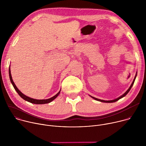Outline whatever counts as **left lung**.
<instances>
[{"instance_id":"obj_1","label":"left lung","mask_w":146,"mask_h":146,"mask_svg":"<svg viewBox=\"0 0 146 146\" xmlns=\"http://www.w3.org/2000/svg\"><path fill=\"white\" fill-rule=\"evenodd\" d=\"M136 76H135V78H134V80H133V82H132V84H131V87H129V88L125 92V93H124L122 95H121V96H119V98H117V99H114V100H101V99H97V98H94V97H93V96H91V97H92L93 99H95L96 100H98V101H100V102H106V103H113V102H116V101H117V100H118L119 99H120L121 98H123V97H124L129 92V91L131 90V88H132V86L133 85V84H134V82H135V78H136Z\"/></svg>"}]
</instances>
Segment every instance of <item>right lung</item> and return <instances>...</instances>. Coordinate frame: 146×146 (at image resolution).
I'll use <instances>...</instances> for the list:
<instances>
[{"label":"right lung","mask_w":146,"mask_h":146,"mask_svg":"<svg viewBox=\"0 0 146 146\" xmlns=\"http://www.w3.org/2000/svg\"><path fill=\"white\" fill-rule=\"evenodd\" d=\"M9 77H10V81L11 82V84H13L14 89L15 90V91L17 92V93L18 94V95L21 97L23 99H24V100L30 102V103H34V104H37V105H40V104H46V103H48L51 102H52L53 100H54L59 94L60 93V90L59 91V92L56 94L55 96H52V98H49L48 99H41V100H38V99H33V98H31L28 96H27L26 95H24L21 92L18 88L17 87H16V86L15 85L14 82H13V80L12 79V77H11V72H10V68H9Z\"/></svg>","instance_id":"right-lung-1"}]
</instances>
